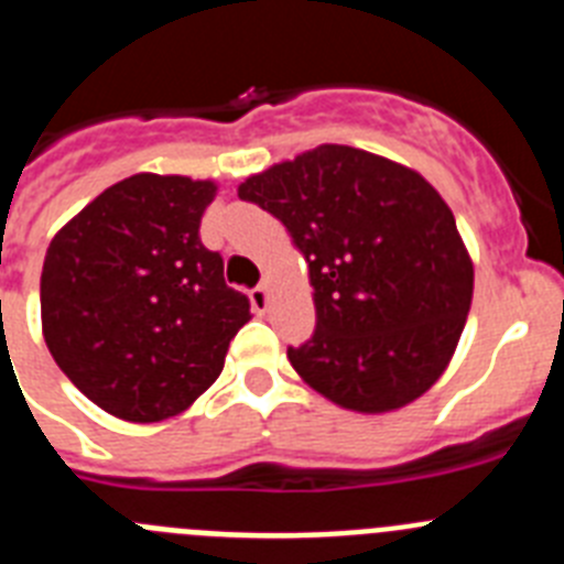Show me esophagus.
I'll return each mask as SVG.
<instances>
[{
    "label": "esophagus",
    "instance_id": "obj_1",
    "mask_svg": "<svg viewBox=\"0 0 564 564\" xmlns=\"http://www.w3.org/2000/svg\"><path fill=\"white\" fill-rule=\"evenodd\" d=\"M248 296H251L253 313H257V316H262V313L268 311V291H265V288H262V285L253 288V291L248 293Z\"/></svg>",
    "mask_w": 564,
    "mask_h": 564
}]
</instances>
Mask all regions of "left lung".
I'll use <instances>...</instances> for the list:
<instances>
[{
	"instance_id": "obj_1",
	"label": "left lung",
	"mask_w": 564,
	"mask_h": 564,
	"mask_svg": "<svg viewBox=\"0 0 564 564\" xmlns=\"http://www.w3.org/2000/svg\"><path fill=\"white\" fill-rule=\"evenodd\" d=\"M239 200L282 220L311 265L316 330L288 358L313 390L356 412L430 390L466 325L475 271L421 174L325 143L248 177Z\"/></svg>"
}]
</instances>
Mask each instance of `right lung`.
<instances>
[{
  "label": "right lung",
  "mask_w": 564,
  "mask_h": 564,
  "mask_svg": "<svg viewBox=\"0 0 564 564\" xmlns=\"http://www.w3.org/2000/svg\"><path fill=\"white\" fill-rule=\"evenodd\" d=\"M212 181L132 174L53 237L42 271V327L64 376L109 415L152 423L217 381L251 318L200 242Z\"/></svg>",
  "instance_id": "add662e5"
}]
</instances>
